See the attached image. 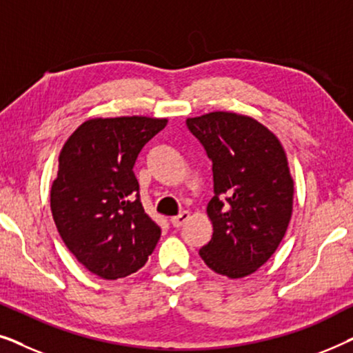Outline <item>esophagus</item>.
<instances>
[{"mask_svg": "<svg viewBox=\"0 0 353 353\" xmlns=\"http://www.w3.org/2000/svg\"><path fill=\"white\" fill-rule=\"evenodd\" d=\"M188 220H190V212H188V210H183L181 214H178L176 216H172V219H170L172 225L175 226V228H180V226L185 225Z\"/></svg>", "mask_w": 353, "mask_h": 353, "instance_id": "1", "label": "esophagus"}]
</instances>
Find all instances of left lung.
<instances>
[{
	"label": "left lung",
	"instance_id": "8db88e82",
	"mask_svg": "<svg viewBox=\"0 0 353 353\" xmlns=\"http://www.w3.org/2000/svg\"><path fill=\"white\" fill-rule=\"evenodd\" d=\"M212 161L214 234L199 250L207 267L244 278L274 254L292 214L294 181L278 138L257 120L233 112L188 119Z\"/></svg>",
	"mask_w": 353,
	"mask_h": 353
}]
</instances>
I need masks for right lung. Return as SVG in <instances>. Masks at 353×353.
Masks as SVG:
<instances>
[{"mask_svg": "<svg viewBox=\"0 0 353 353\" xmlns=\"http://www.w3.org/2000/svg\"><path fill=\"white\" fill-rule=\"evenodd\" d=\"M167 119H91L67 139L51 186V212L75 259L104 279L138 272L152 254L161 228L139 199L133 173L144 144Z\"/></svg>", "mask_w": 353, "mask_h": 353, "instance_id": "obj_1", "label": "right lung"}]
</instances>
